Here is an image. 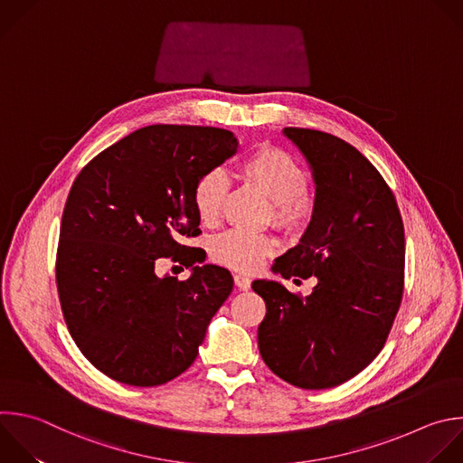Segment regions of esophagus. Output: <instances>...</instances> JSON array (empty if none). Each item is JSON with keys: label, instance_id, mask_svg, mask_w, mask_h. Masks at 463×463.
Masks as SVG:
<instances>
[{"label": "esophagus", "instance_id": "esophagus-1", "mask_svg": "<svg viewBox=\"0 0 463 463\" xmlns=\"http://www.w3.org/2000/svg\"><path fill=\"white\" fill-rule=\"evenodd\" d=\"M234 283L240 290H249L250 288V279L243 274H234Z\"/></svg>", "mask_w": 463, "mask_h": 463}]
</instances>
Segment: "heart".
<instances>
[{"mask_svg":"<svg viewBox=\"0 0 463 463\" xmlns=\"http://www.w3.org/2000/svg\"><path fill=\"white\" fill-rule=\"evenodd\" d=\"M241 180L260 191L270 202V222L290 236L303 234L315 220L317 205L307 194L309 171L288 152L263 145L240 164ZM227 196V178L220 171L207 173L194 189V209L202 223L214 225ZM278 243L267 234H245L229 231L211 243L216 263L234 270L252 272L276 250Z\"/></svg>","mask_w":463,"mask_h":463,"instance_id":"b5f03b06","label":"heart"}]
</instances>
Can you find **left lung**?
<instances>
[{"mask_svg": "<svg viewBox=\"0 0 463 463\" xmlns=\"http://www.w3.org/2000/svg\"><path fill=\"white\" fill-rule=\"evenodd\" d=\"M283 134L311 165L317 214L272 270L318 283L301 298L279 281H252L267 305L258 347L290 385L329 389L362 373L385 345L403 294V222L392 191L353 145L313 128Z\"/></svg>", "mask_w": 463, "mask_h": 463, "instance_id": "obj_1", "label": "left lung"}]
</instances>
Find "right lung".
<instances>
[{"mask_svg":"<svg viewBox=\"0 0 463 463\" xmlns=\"http://www.w3.org/2000/svg\"><path fill=\"white\" fill-rule=\"evenodd\" d=\"M236 150L225 128L148 125L99 152L74 180L60 227L58 294L72 340L109 378L154 387L196 360L232 276L207 263L178 282L160 279L156 263L198 261L196 249L180 243L202 232L194 189Z\"/></svg>","mask_w":463,"mask_h":463,"instance_id":"obj_1","label":"right lung"}]
</instances>
